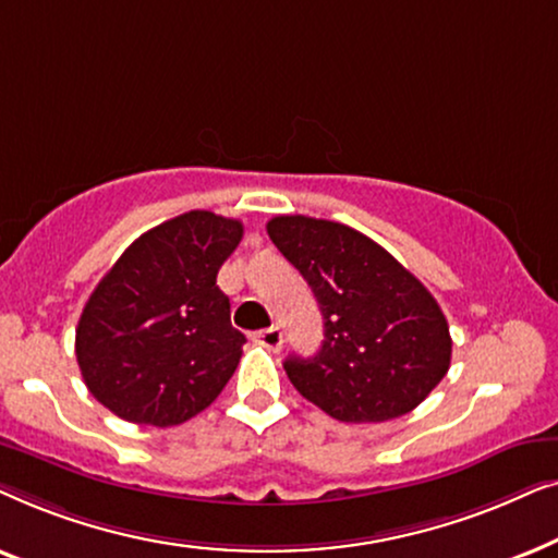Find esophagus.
I'll return each mask as SVG.
<instances>
[{
    "label": "esophagus",
    "mask_w": 558,
    "mask_h": 558,
    "mask_svg": "<svg viewBox=\"0 0 558 558\" xmlns=\"http://www.w3.org/2000/svg\"><path fill=\"white\" fill-rule=\"evenodd\" d=\"M254 342H258V345H264V348H269V350H279L281 342H284V338H281L279 327L274 325V327H266V330L254 332Z\"/></svg>",
    "instance_id": "esophagus-1"
}]
</instances>
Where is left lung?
<instances>
[{
	"mask_svg": "<svg viewBox=\"0 0 558 558\" xmlns=\"http://www.w3.org/2000/svg\"><path fill=\"white\" fill-rule=\"evenodd\" d=\"M307 279L325 319L317 355H289L296 391L338 422L378 424L416 409L447 376L445 312L414 274L355 228L307 216L266 226Z\"/></svg>",
	"mask_w": 558,
	"mask_h": 558,
	"instance_id": "1",
	"label": "left lung"
}]
</instances>
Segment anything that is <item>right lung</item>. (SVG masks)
Listing matches in <instances>:
<instances>
[{"mask_svg": "<svg viewBox=\"0 0 558 558\" xmlns=\"http://www.w3.org/2000/svg\"><path fill=\"white\" fill-rule=\"evenodd\" d=\"M241 235V220L190 210L119 256L75 327V357L96 401L132 424L174 426L218 399L246 342L216 284Z\"/></svg>", "mask_w": 558, "mask_h": 558, "instance_id": "add662e5", "label": "right lung"}]
</instances>
